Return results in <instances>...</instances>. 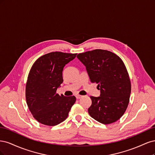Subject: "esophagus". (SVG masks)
<instances>
[{"label": "esophagus", "instance_id": "esophagus-1", "mask_svg": "<svg viewBox=\"0 0 155 155\" xmlns=\"http://www.w3.org/2000/svg\"><path fill=\"white\" fill-rule=\"evenodd\" d=\"M76 97L77 99H80V98L81 97V96H80V95H76Z\"/></svg>", "mask_w": 155, "mask_h": 155}]
</instances>
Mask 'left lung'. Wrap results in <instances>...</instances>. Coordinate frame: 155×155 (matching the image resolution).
<instances>
[{"mask_svg": "<svg viewBox=\"0 0 155 155\" xmlns=\"http://www.w3.org/2000/svg\"><path fill=\"white\" fill-rule=\"evenodd\" d=\"M78 59L85 65L92 83L97 84L100 95L90 96L88 109L92 118L104 124L115 122L127 108L131 86L124 62L111 51L97 49L79 54Z\"/></svg>", "mask_w": 155, "mask_h": 155, "instance_id": "left-lung-1", "label": "left lung"}]
</instances>
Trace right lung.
I'll return each instance as SVG.
<instances>
[{"label":"right lung","instance_id":"add662e5","mask_svg":"<svg viewBox=\"0 0 155 155\" xmlns=\"http://www.w3.org/2000/svg\"><path fill=\"white\" fill-rule=\"evenodd\" d=\"M76 55L53 51L41 56L33 64L26 83V99L31 113L39 123L54 126L68 116L76 97L59 96L56 91L63 82L64 66Z\"/></svg>","mask_w":155,"mask_h":155}]
</instances>
